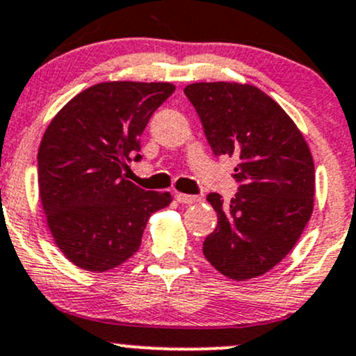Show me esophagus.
I'll list each match as a JSON object with an SVG mask.
<instances>
[{
  "label": "esophagus",
  "instance_id": "34e87169",
  "mask_svg": "<svg viewBox=\"0 0 356 356\" xmlns=\"http://www.w3.org/2000/svg\"><path fill=\"white\" fill-rule=\"evenodd\" d=\"M175 199H177V202H181V204H196V202H201V197L199 196H191V194L182 193L175 194Z\"/></svg>",
  "mask_w": 356,
  "mask_h": 356
}]
</instances>
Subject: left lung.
<instances>
[{"label": "left lung", "instance_id": "left-lung-1", "mask_svg": "<svg viewBox=\"0 0 356 356\" xmlns=\"http://www.w3.org/2000/svg\"><path fill=\"white\" fill-rule=\"evenodd\" d=\"M216 157H236L238 193H209L218 226L202 243L216 270L235 280L275 267L299 240L314 202V162L294 121L259 88L196 83L184 89Z\"/></svg>", "mask_w": 356, "mask_h": 356}]
</instances>
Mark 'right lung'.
I'll return each instance as SVG.
<instances>
[{
  "mask_svg": "<svg viewBox=\"0 0 356 356\" xmlns=\"http://www.w3.org/2000/svg\"><path fill=\"white\" fill-rule=\"evenodd\" d=\"M169 83H101L84 89L50 121L38 150V191L57 247L89 272L115 268L138 252L155 211L169 193L127 181V162H138L140 136Z\"/></svg>",
  "mask_w": 356,
  "mask_h": 356,
  "instance_id": "obj_1",
  "label": "right lung"
}]
</instances>
